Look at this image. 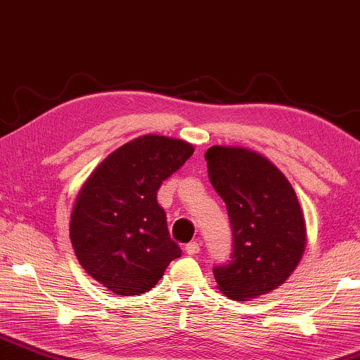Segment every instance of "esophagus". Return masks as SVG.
<instances>
[{
	"label": "esophagus",
	"instance_id": "1",
	"mask_svg": "<svg viewBox=\"0 0 360 360\" xmlns=\"http://www.w3.org/2000/svg\"><path fill=\"white\" fill-rule=\"evenodd\" d=\"M186 253H188V255H198V253L200 252V245L198 242H191V243H188V245H186Z\"/></svg>",
	"mask_w": 360,
	"mask_h": 360
}]
</instances>
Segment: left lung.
<instances>
[{
	"label": "left lung",
	"instance_id": "1",
	"mask_svg": "<svg viewBox=\"0 0 360 360\" xmlns=\"http://www.w3.org/2000/svg\"><path fill=\"white\" fill-rule=\"evenodd\" d=\"M205 161L233 237L230 260L214 268L215 281L230 300L258 298L298 266L306 247L303 210L283 172L258 153L210 146Z\"/></svg>",
	"mask_w": 360,
	"mask_h": 360
}]
</instances>
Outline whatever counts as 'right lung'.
Here are the masks:
<instances>
[{"mask_svg":"<svg viewBox=\"0 0 360 360\" xmlns=\"http://www.w3.org/2000/svg\"><path fill=\"white\" fill-rule=\"evenodd\" d=\"M193 153L188 141L140 136L105 158L77 195L70 215L77 260L115 295L146 293L181 257L156 194Z\"/></svg>","mask_w":360,"mask_h":360,"instance_id":"right-lung-1","label":"right lung"}]
</instances>
